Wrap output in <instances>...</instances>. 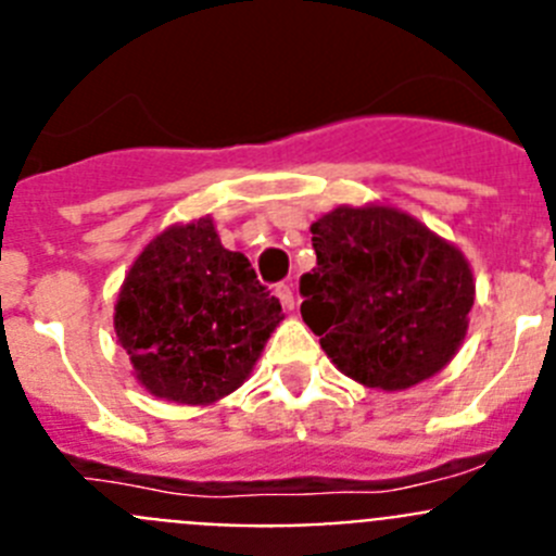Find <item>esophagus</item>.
Wrapping results in <instances>:
<instances>
[{"label": "esophagus", "mask_w": 556, "mask_h": 556, "mask_svg": "<svg viewBox=\"0 0 556 556\" xmlns=\"http://www.w3.org/2000/svg\"><path fill=\"white\" fill-rule=\"evenodd\" d=\"M275 294L281 298L283 308H287V312H292V308H294V289H292V283H278V287H275Z\"/></svg>", "instance_id": "1"}]
</instances>
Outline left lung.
<instances>
[{"mask_svg":"<svg viewBox=\"0 0 556 556\" xmlns=\"http://www.w3.org/2000/svg\"><path fill=\"white\" fill-rule=\"evenodd\" d=\"M312 233L317 267L301 275V314L333 365L378 390H406L443 370L473 306L465 255L384 205H342Z\"/></svg>","mask_w":556,"mask_h":556,"instance_id":"8db88e82","label":"left lung"}]
</instances>
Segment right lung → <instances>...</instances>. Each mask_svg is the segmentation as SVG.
I'll list each match as a JSON object with an SVG mask.
<instances>
[{
    "label": "right lung",
    "instance_id": "1",
    "mask_svg": "<svg viewBox=\"0 0 556 556\" xmlns=\"http://www.w3.org/2000/svg\"><path fill=\"white\" fill-rule=\"evenodd\" d=\"M281 303L208 217L175 225L136 258L116 301V337L152 395L211 404L242 387Z\"/></svg>",
    "mask_w": 556,
    "mask_h": 556
}]
</instances>
